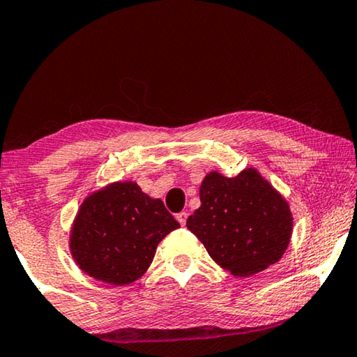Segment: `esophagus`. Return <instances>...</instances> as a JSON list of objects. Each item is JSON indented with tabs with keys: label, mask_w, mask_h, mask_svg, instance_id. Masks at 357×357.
<instances>
[{
	"label": "esophagus",
	"mask_w": 357,
	"mask_h": 357,
	"mask_svg": "<svg viewBox=\"0 0 357 357\" xmlns=\"http://www.w3.org/2000/svg\"><path fill=\"white\" fill-rule=\"evenodd\" d=\"M187 218H188V214L185 211L177 214V221L180 222V226H185V224H187Z\"/></svg>",
	"instance_id": "esophagus-1"
}]
</instances>
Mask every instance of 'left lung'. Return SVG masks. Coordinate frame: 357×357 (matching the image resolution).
I'll return each mask as SVG.
<instances>
[{
  "instance_id": "left-lung-1",
  "label": "left lung",
  "mask_w": 357,
  "mask_h": 357,
  "mask_svg": "<svg viewBox=\"0 0 357 357\" xmlns=\"http://www.w3.org/2000/svg\"><path fill=\"white\" fill-rule=\"evenodd\" d=\"M202 206L187 219L209 257L234 276H252L276 263L289 245V204L255 169L237 177L209 172Z\"/></svg>"
}]
</instances>
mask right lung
<instances>
[{"mask_svg":"<svg viewBox=\"0 0 357 357\" xmlns=\"http://www.w3.org/2000/svg\"><path fill=\"white\" fill-rule=\"evenodd\" d=\"M178 227L160 199L135 182H115L82 202L71 229V255L94 280L130 284L153 263L159 242Z\"/></svg>","mask_w":357,"mask_h":357,"instance_id":"1","label":"right lung"}]
</instances>
